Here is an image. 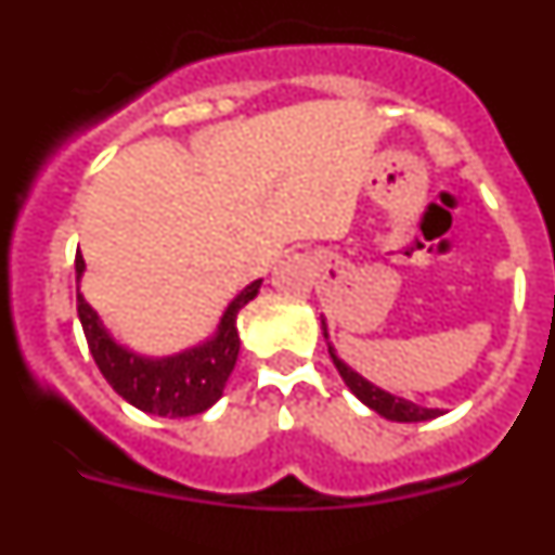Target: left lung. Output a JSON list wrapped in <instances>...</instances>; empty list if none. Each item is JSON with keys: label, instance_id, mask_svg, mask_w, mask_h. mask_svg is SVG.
<instances>
[{"label": "left lung", "instance_id": "obj_1", "mask_svg": "<svg viewBox=\"0 0 555 555\" xmlns=\"http://www.w3.org/2000/svg\"><path fill=\"white\" fill-rule=\"evenodd\" d=\"M322 333H325V338H327L325 320H322ZM327 350H331L333 364H336L338 375H341V380L347 384V389H350L352 395L361 400V403L370 405L372 411H377L380 416H386V420H395V423H425V420H434V416L442 414L439 409H423V405L411 403V400H403V397H395V395H389V391L377 389V386H372L370 380H364V377L358 375V372H352L350 366H347L345 361L336 356V350H333L331 345H327Z\"/></svg>", "mask_w": 555, "mask_h": 555}]
</instances>
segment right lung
Returning <instances> with one entry per match:
<instances>
[{
    "mask_svg": "<svg viewBox=\"0 0 555 555\" xmlns=\"http://www.w3.org/2000/svg\"><path fill=\"white\" fill-rule=\"evenodd\" d=\"M75 269L77 278L86 269L80 253L75 258ZM258 288H261V281L249 283L230 302L222 322H219L217 336L210 341L180 352V356L160 358V361L141 358L116 345L105 333V327L100 325L94 308L82 300L80 292H77V317L82 322L88 350L94 356L107 384L113 386V391L125 397L127 403L135 405L139 411L175 420V416L203 414L222 397L224 384H228L235 358H238V345H242L235 317L258 294Z\"/></svg>",
    "mask_w": 555,
    "mask_h": 555,
    "instance_id": "1",
    "label": "right lung"
}]
</instances>
